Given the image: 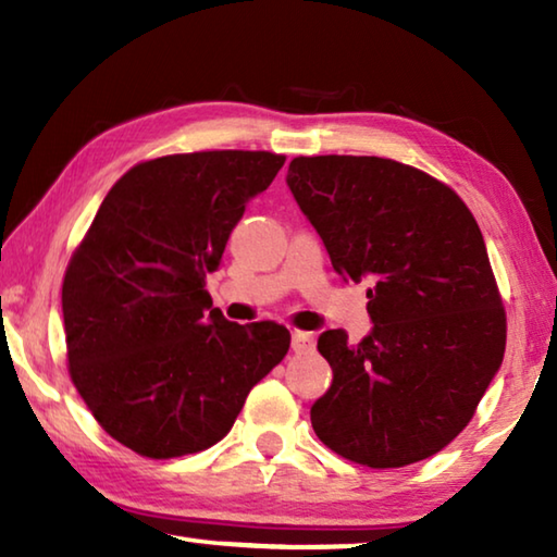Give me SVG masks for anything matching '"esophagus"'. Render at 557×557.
<instances>
[{
  "instance_id": "obj_1",
  "label": "esophagus",
  "mask_w": 557,
  "mask_h": 557,
  "mask_svg": "<svg viewBox=\"0 0 557 557\" xmlns=\"http://www.w3.org/2000/svg\"><path fill=\"white\" fill-rule=\"evenodd\" d=\"M314 348V336L309 332H292V351L307 354Z\"/></svg>"
}]
</instances>
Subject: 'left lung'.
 Masks as SVG:
<instances>
[{
  "instance_id": "left-lung-1",
  "label": "left lung",
  "mask_w": 557,
  "mask_h": 557,
  "mask_svg": "<svg viewBox=\"0 0 557 557\" xmlns=\"http://www.w3.org/2000/svg\"><path fill=\"white\" fill-rule=\"evenodd\" d=\"M287 186L344 280H371L373 329L317 348L334 371L312 405L317 437L373 469L447 447L502 369L506 314L484 235L430 174L381 157H297Z\"/></svg>"
}]
</instances>
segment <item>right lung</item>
<instances>
[{"label":"right lung","instance_id":"right-lung-1","mask_svg":"<svg viewBox=\"0 0 557 557\" xmlns=\"http://www.w3.org/2000/svg\"><path fill=\"white\" fill-rule=\"evenodd\" d=\"M285 157L194 152L132 166L63 277L69 371L92 418L149 459L209 449L285 358L275 322H228L206 292L245 203Z\"/></svg>","mask_w":557,"mask_h":557}]
</instances>
